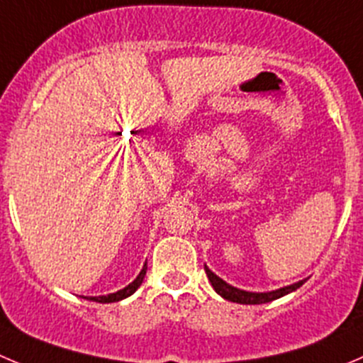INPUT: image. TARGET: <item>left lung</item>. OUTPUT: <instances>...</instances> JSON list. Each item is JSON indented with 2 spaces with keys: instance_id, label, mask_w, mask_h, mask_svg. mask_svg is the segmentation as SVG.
<instances>
[{
  "instance_id": "obj_1",
  "label": "left lung",
  "mask_w": 363,
  "mask_h": 363,
  "mask_svg": "<svg viewBox=\"0 0 363 363\" xmlns=\"http://www.w3.org/2000/svg\"><path fill=\"white\" fill-rule=\"evenodd\" d=\"M203 267H206V275H207V279H209L211 286L214 287V291H216L221 298H225V300L234 301V303H241V305L269 303V301L279 300V298H282V296H286V294L296 291L298 287L303 286L305 280H307V279L300 280V282H296V284H291V286L280 287V289H275V291H267V293H252V291H242V289H238V287L230 286V284L225 282L223 279H220L216 273H213L209 267L207 266H203Z\"/></svg>"
}]
</instances>
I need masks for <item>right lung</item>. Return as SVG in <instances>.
I'll return each instance as SVG.
<instances>
[{
    "label": "right lung",
    "instance_id": "add662e5",
    "mask_svg": "<svg viewBox=\"0 0 363 363\" xmlns=\"http://www.w3.org/2000/svg\"><path fill=\"white\" fill-rule=\"evenodd\" d=\"M145 273H147V264H143L142 271H140V275L136 277L135 280H133L129 286H125L124 289L117 291V293H111V294H106V296H86V300L90 301H97V303H113V301H121L124 300V298L131 296L133 293H135L136 289H138L140 286H142L143 279H145Z\"/></svg>",
    "mask_w": 363,
    "mask_h": 363
}]
</instances>
